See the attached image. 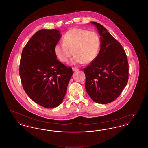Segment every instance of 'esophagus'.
Segmentation results:
<instances>
[{"label": "esophagus", "instance_id": "obj_1", "mask_svg": "<svg viewBox=\"0 0 148 148\" xmlns=\"http://www.w3.org/2000/svg\"><path fill=\"white\" fill-rule=\"evenodd\" d=\"M72 69H73V71H77L79 69L77 67H73Z\"/></svg>", "mask_w": 148, "mask_h": 148}]
</instances>
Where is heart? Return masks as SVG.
<instances>
[{
    "mask_svg": "<svg viewBox=\"0 0 148 148\" xmlns=\"http://www.w3.org/2000/svg\"><path fill=\"white\" fill-rule=\"evenodd\" d=\"M64 42L56 44L54 52L62 62H67L73 54L71 60L73 64L89 63L94 61L98 54L100 39L95 31L80 28H73L66 32Z\"/></svg>",
    "mask_w": 148,
    "mask_h": 148,
    "instance_id": "1",
    "label": "heart"
}]
</instances>
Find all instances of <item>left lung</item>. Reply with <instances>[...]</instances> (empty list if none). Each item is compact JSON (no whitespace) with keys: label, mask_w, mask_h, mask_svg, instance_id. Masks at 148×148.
<instances>
[{"label":"left lung","mask_w":148,"mask_h":148,"mask_svg":"<svg viewBox=\"0 0 148 148\" xmlns=\"http://www.w3.org/2000/svg\"><path fill=\"white\" fill-rule=\"evenodd\" d=\"M100 35V50L95 59L84 68L85 89L92 100L108 104L117 98L129 77L127 55L122 45L102 25L91 22Z\"/></svg>","instance_id":"left-lung-1"}]
</instances>
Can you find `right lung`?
I'll list each match as a JSON object with an SVG mask.
<instances>
[{
  "label": "right lung",
  "instance_id": "right-lung-1",
  "mask_svg": "<svg viewBox=\"0 0 148 148\" xmlns=\"http://www.w3.org/2000/svg\"><path fill=\"white\" fill-rule=\"evenodd\" d=\"M58 30L36 32L24 47L19 75L24 91L35 103L46 108L59 106L73 75L56 59L54 47L61 38Z\"/></svg>",
  "mask_w": 148,
  "mask_h": 148
}]
</instances>
